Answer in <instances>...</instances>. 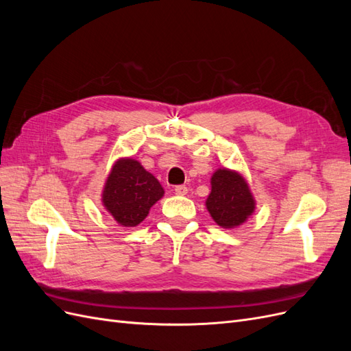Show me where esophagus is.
<instances>
[{"mask_svg": "<svg viewBox=\"0 0 351 351\" xmlns=\"http://www.w3.org/2000/svg\"><path fill=\"white\" fill-rule=\"evenodd\" d=\"M176 195H180V196H184V195H187V192H189V189L184 186V184H180V186H176Z\"/></svg>", "mask_w": 351, "mask_h": 351, "instance_id": "esophagus-1", "label": "esophagus"}]
</instances>
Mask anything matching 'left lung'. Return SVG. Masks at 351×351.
<instances>
[{
  "mask_svg": "<svg viewBox=\"0 0 351 351\" xmlns=\"http://www.w3.org/2000/svg\"><path fill=\"white\" fill-rule=\"evenodd\" d=\"M205 205L219 227L237 228L253 215L256 200L239 171L218 168L210 177V193Z\"/></svg>",
  "mask_w": 351,
  "mask_h": 351,
  "instance_id": "left-lung-1",
  "label": "left lung"
}]
</instances>
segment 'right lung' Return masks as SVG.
Wrapping results in <instances>:
<instances>
[{"label":"right lung","instance_id":"right-lung-1","mask_svg":"<svg viewBox=\"0 0 351 351\" xmlns=\"http://www.w3.org/2000/svg\"><path fill=\"white\" fill-rule=\"evenodd\" d=\"M164 196V189L154 174L133 158L114 162L102 190V205L121 227H136Z\"/></svg>","mask_w":351,"mask_h":351}]
</instances>
